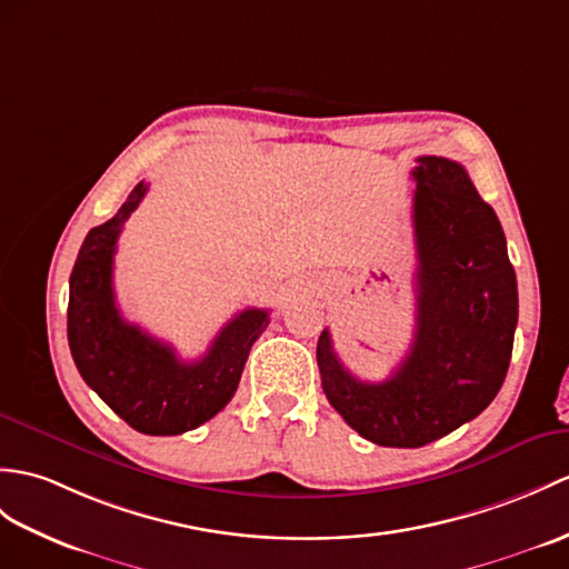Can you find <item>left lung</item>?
Wrapping results in <instances>:
<instances>
[{
    "label": "left lung",
    "mask_w": 569,
    "mask_h": 569,
    "mask_svg": "<svg viewBox=\"0 0 569 569\" xmlns=\"http://www.w3.org/2000/svg\"><path fill=\"white\" fill-rule=\"evenodd\" d=\"M412 177L417 242V329L388 380L356 378L329 329L317 341L329 405L363 439L419 448L463 427L507 378L519 322L517 273L507 237L468 171L446 157H419Z\"/></svg>",
    "instance_id": "obj_1"
}]
</instances>
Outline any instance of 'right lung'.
Segmentation results:
<instances>
[{
  "label": "right lung",
  "mask_w": 569,
  "mask_h": 569,
  "mask_svg": "<svg viewBox=\"0 0 569 569\" xmlns=\"http://www.w3.org/2000/svg\"><path fill=\"white\" fill-rule=\"evenodd\" d=\"M148 193L140 181L121 210L91 228L70 276L68 341L79 376L140 433L177 436L213 419L240 386L269 310L247 308L220 329L198 361L126 322L113 296V254L123 222Z\"/></svg>",
  "instance_id": "add662e5"
}]
</instances>
